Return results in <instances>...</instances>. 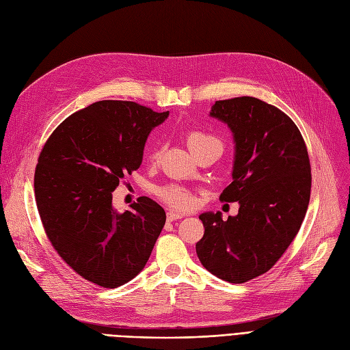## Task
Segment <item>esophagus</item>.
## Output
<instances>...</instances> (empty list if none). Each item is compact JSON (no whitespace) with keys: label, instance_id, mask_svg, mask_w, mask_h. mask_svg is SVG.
<instances>
[{"label":"esophagus","instance_id":"esophagus-1","mask_svg":"<svg viewBox=\"0 0 350 350\" xmlns=\"http://www.w3.org/2000/svg\"><path fill=\"white\" fill-rule=\"evenodd\" d=\"M183 217H184V214L176 213V211H174V210H170V211L166 213L167 221H175V220H178V219H183Z\"/></svg>","mask_w":350,"mask_h":350}]
</instances>
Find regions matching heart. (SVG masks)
Instances as JSON below:
<instances>
[{
    "mask_svg": "<svg viewBox=\"0 0 350 350\" xmlns=\"http://www.w3.org/2000/svg\"><path fill=\"white\" fill-rule=\"evenodd\" d=\"M187 143L191 152L196 154L202 148L208 146V144L220 143V142L214 136L206 133V131L191 130L187 133ZM156 154H158V152L153 153V156ZM158 194L166 204H170L171 207L178 210H188L192 204H194V200H192V196L189 192L179 185H166L158 191Z\"/></svg>",
    "mask_w": 350,
    "mask_h": 350,
    "instance_id": "heart-1",
    "label": "heart"
}]
</instances>
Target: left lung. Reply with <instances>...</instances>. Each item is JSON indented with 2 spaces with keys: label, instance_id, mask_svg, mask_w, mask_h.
I'll list each match as a JSON object with an SVG mask.
<instances>
[{
  "label": "left lung",
  "instance_id": "obj_1",
  "mask_svg": "<svg viewBox=\"0 0 350 350\" xmlns=\"http://www.w3.org/2000/svg\"><path fill=\"white\" fill-rule=\"evenodd\" d=\"M210 116L233 135V183L220 200L237 201L239 213L226 221L220 211L202 213L196 250L217 278L243 284L268 272L299 230L311 191L308 152L293 120L262 100L215 101Z\"/></svg>",
  "mask_w": 350,
  "mask_h": 350
}]
</instances>
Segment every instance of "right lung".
Segmentation results:
<instances>
[{
	"label": "right lung",
	"mask_w": 350,
	"mask_h": 350,
	"mask_svg": "<svg viewBox=\"0 0 350 350\" xmlns=\"http://www.w3.org/2000/svg\"><path fill=\"white\" fill-rule=\"evenodd\" d=\"M167 116L133 101H97L64 120L40 152L34 197L44 232L90 282L117 288L149 260L165 210L142 197L118 213L113 191L139 170L148 136Z\"/></svg>",
	"instance_id": "obj_1"
}]
</instances>
